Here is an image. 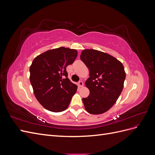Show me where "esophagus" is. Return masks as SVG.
Here are the masks:
<instances>
[{"label":"esophagus","mask_w":155,"mask_h":155,"mask_svg":"<svg viewBox=\"0 0 155 155\" xmlns=\"http://www.w3.org/2000/svg\"><path fill=\"white\" fill-rule=\"evenodd\" d=\"M78 85L79 87H82L83 86V82L82 81H79L78 83Z\"/></svg>","instance_id":"obj_1"}]
</instances>
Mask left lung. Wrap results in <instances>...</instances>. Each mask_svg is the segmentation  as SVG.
<instances>
[{
    "label": "left lung",
    "instance_id": "1",
    "mask_svg": "<svg viewBox=\"0 0 155 155\" xmlns=\"http://www.w3.org/2000/svg\"><path fill=\"white\" fill-rule=\"evenodd\" d=\"M80 58L90 76L85 81L90 94L82 99L84 106L90 114L104 113L113 106L123 90L124 65L113 56L94 49L83 50Z\"/></svg>",
    "mask_w": 155,
    "mask_h": 155
}]
</instances>
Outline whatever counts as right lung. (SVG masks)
<instances>
[{
    "instance_id": "add662e5",
    "label": "right lung",
    "mask_w": 155,
    "mask_h": 155,
    "mask_svg": "<svg viewBox=\"0 0 155 155\" xmlns=\"http://www.w3.org/2000/svg\"><path fill=\"white\" fill-rule=\"evenodd\" d=\"M77 55L76 50L60 47L46 51L33 61L30 80L35 97L45 109L54 112L67 109L78 86L68 78L66 68Z\"/></svg>"
}]
</instances>
